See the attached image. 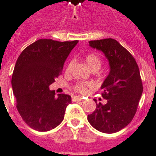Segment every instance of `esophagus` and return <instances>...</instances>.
<instances>
[{"mask_svg":"<svg viewBox=\"0 0 156 156\" xmlns=\"http://www.w3.org/2000/svg\"><path fill=\"white\" fill-rule=\"evenodd\" d=\"M72 100L74 101H82V98H81V97H76V96H74V97H72Z\"/></svg>","mask_w":156,"mask_h":156,"instance_id":"esophagus-1","label":"esophagus"}]
</instances>
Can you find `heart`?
Here are the masks:
<instances>
[{
    "label": "heart",
    "mask_w": 156,
    "mask_h": 156,
    "mask_svg": "<svg viewBox=\"0 0 156 156\" xmlns=\"http://www.w3.org/2000/svg\"><path fill=\"white\" fill-rule=\"evenodd\" d=\"M86 61L88 66L90 67V69H93V67H101V59L96 54H88L86 56ZM93 86H94V85L92 82H78L74 86V89L75 91L85 94L89 91V89H92Z\"/></svg>",
    "instance_id": "obj_1"
}]
</instances>
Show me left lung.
I'll list each match as a JSON object with an SVG mask.
<instances>
[{
    "label": "left lung",
    "instance_id": "8db88e82",
    "mask_svg": "<svg viewBox=\"0 0 156 156\" xmlns=\"http://www.w3.org/2000/svg\"><path fill=\"white\" fill-rule=\"evenodd\" d=\"M89 43L91 48L104 54L110 72L101 86L102 97L107 104H97L87 119L98 131L113 133L126 126L136 114L143 93L140 70L133 56L115 39L90 41Z\"/></svg>",
    "mask_w": 156,
    "mask_h": 156
}]
</instances>
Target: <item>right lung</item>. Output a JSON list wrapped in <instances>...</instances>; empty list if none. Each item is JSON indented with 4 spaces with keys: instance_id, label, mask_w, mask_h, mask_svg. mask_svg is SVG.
I'll return each mask as SVG.
<instances>
[{
    "instance_id": "add662e5",
    "label": "right lung",
    "mask_w": 156,
    "mask_h": 156,
    "mask_svg": "<svg viewBox=\"0 0 156 156\" xmlns=\"http://www.w3.org/2000/svg\"><path fill=\"white\" fill-rule=\"evenodd\" d=\"M78 41H57L39 39L19 56L12 78L16 108L30 128L40 132L59 126L71 97L58 94L49 86L61 74L67 56Z\"/></svg>"
}]
</instances>
